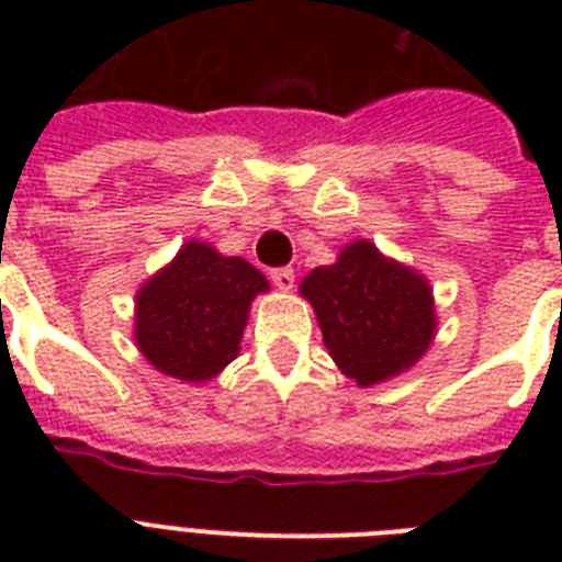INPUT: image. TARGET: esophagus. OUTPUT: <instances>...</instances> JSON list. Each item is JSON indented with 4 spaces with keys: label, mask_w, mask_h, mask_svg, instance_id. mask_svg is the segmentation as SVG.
Segmentation results:
<instances>
[{
    "label": "esophagus",
    "mask_w": 562,
    "mask_h": 562,
    "mask_svg": "<svg viewBox=\"0 0 562 562\" xmlns=\"http://www.w3.org/2000/svg\"><path fill=\"white\" fill-rule=\"evenodd\" d=\"M271 280H273V285H277V289H280V291H291V289H294V271H291V268H273Z\"/></svg>",
    "instance_id": "obj_1"
}]
</instances>
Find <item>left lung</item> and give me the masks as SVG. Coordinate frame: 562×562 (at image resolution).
I'll list each match as a JSON object with an SVG mask.
<instances>
[{"label": "left lung", "mask_w": 562, "mask_h": 562, "mask_svg": "<svg viewBox=\"0 0 562 562\" xmlns=\"http://www.w3.org/2000/svg\"><path fill=\"white\" fill-rule=\"evenodd\" d=\"M333 361L356 384L387 382L417 364L437 335L431 285L411 265L359 238L300 282Z\"/></svg>", "instance_id": "obj_1"}]
</instances>
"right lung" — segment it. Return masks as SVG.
<instances>
[{
	"instance_id": "1",
	"label": "right lung",
	"mask_w": 562,
	"mask_h": 562,
	"mask_svg": "<svg viewBox=\"0 0 562 562\" xmlns=\"http://www.w3.org/2000/svg\"><path fill=\"white\" fill-rule=\"evenodd\" d=\"M265 291L271 282L247 259L189 238L136 291V347L171 379L210 382L238 356L250 303Z\"/></svg>"
}]
</instances>
